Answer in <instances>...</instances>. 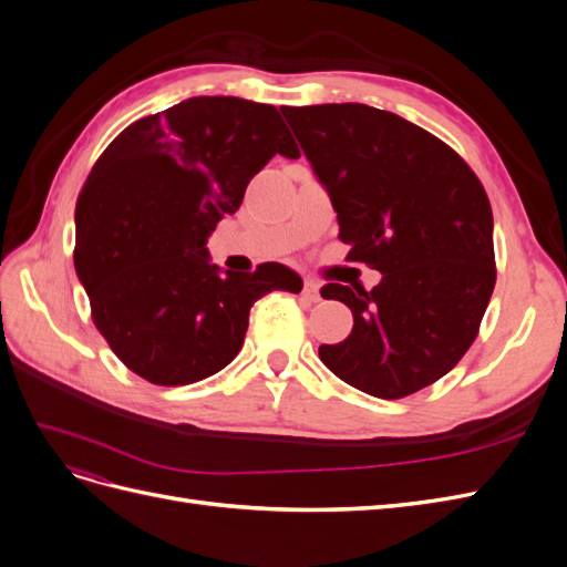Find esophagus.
Listing matches in <instances>:
<instances>
[{"instance_id":"obj_1","label":"esophagus","mask_w":567,"mask_h":567,"mask_svg":"<svg viewBox=\"0 0 567 567\" xmlns=\"http://www.w3.org/2000/svg\"><path fill=\"white\" fill-rule=\"evenodd\" d=\"M319 281H315V279H305V286H302V298L307 300V302H319L321 300V296H319Z\"/></svg>"}]
</instances>
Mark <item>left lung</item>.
<instances>
[{
    "mask_svg": "<svg viewBox=\"0 0 567 567\" xmlns=\"http://www.w3.org/2000/svg\"><path fill=\"white\" fill-rule=\"evenodd\" d=\"M338 213L350 260L379 269L373 290L326 284L354 326L319 357L340 381L400 400L452 371L477 336L496 269L492 208L456 151L364 104L284 106Z\"/></svg>",
    "mask_w": 567,
    "mask_h": 567,
    "instance_id": "1",
    "label": "left lung"
}]
</instances>
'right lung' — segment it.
Listing matches in <instances>:
<instances>
[{"mask_svg":"<svg viewBox=\"0 0 567 567\" xmlns=\"http://www.w3.org/2000/svg\"><path fill=\"white\" fill-rule=\"evenodd\" d=\"M277 153L300 156L277 109L194 96L136 120L92 167L75 208V271L96 329L148 383L188 385L225 369L255 300L302 290L286 265L221 271L205 248Z\"/></svg>","mask_w":567,"mask_h":567,"instance_id":"obj_1","label":"right lung"}]
</instances>
